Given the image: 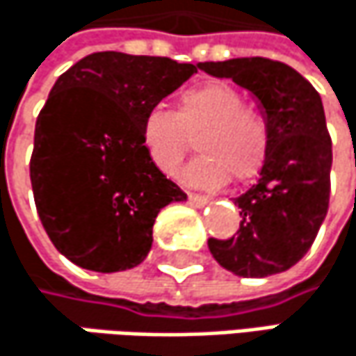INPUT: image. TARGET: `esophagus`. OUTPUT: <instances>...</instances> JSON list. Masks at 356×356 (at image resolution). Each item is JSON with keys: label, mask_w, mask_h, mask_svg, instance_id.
I'll list each match as a JSON object with an SVG mask.
<instances>
[{"label": "esophagus", "mask_w": 356, "mask_h": 356, "mask_svg": "<svg viewBox=\"0 0 356 356\" xmlns=\"http://www.w3.org/2000/svg\"><path fill=\"white\" fill-rule=\"evenodd\" d=\"M188 202H191V204H193V207H204V204H207V202H209V199H207V197H200V195H195V193H191V195H188Z\"/></svg>", "instance_id": "34e87169"}]
</instances>
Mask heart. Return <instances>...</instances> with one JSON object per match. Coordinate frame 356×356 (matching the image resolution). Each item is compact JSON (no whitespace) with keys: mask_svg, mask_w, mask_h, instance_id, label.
<instances>
[{"mask_svg":"<svg viewBox=\"0 0 356 356\" xmlns=\"http://www.w3.org/2000/svg\"><path fill=\"white\" fill-rule=\"evenodd\" d=\"M200 156L182 178L197 188H219L234 176L252 180L268 154V124L260 112L244 106L227 83H204L178 98L176 112L156 106L143 116L141 141L159 172L174 176L197 137Z\"/></svg>","mask_w":356,"mask_h":356,"instance_id":"1","label":"heart"}]
</instances>
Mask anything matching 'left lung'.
<instances>
[{
    "label": "left lung",
    "mask_w": 356,
    "mask_h": 356,
    "mask_svg": "<svg viewBox=\"0 0 356 356\" xmlns=\"http://www.w3.org/2000/svg\"><path fill=\"white\" fill-rule=\"evenodd\" d=\"M199 69L234 79L258 102L268 124V154L258 182L234 200L238 236L209 240L229 273L262 279L297 264L312 248L330 202L332 141L322 98L293 67L262 57L207 61Z\"/></svg>",
    "instance_id": "obj_1"
}]
</instances>
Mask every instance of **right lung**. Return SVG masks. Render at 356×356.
Returning a JSON list of instances; mask_svg holds the SVG:
<instances>
[{
    "label": "right lung",
    "mask_w": 356,
    "mask_h": 356,
    "mask_svg": "<svg viewBox=\"0 0 356 356\" xmlns=\"http://www.w3.org/2000/svg\"><path fill=\"white\" fill-rule=\"evenodd\" d=\"M197 69L104 51L55 81L36 118L30 182L47 236L73 264L96 273L141 264L157 213L186 200L145 154L141 122Z\"/></svg>",
    "instance_id": "add662e5"
}]
</instances>
